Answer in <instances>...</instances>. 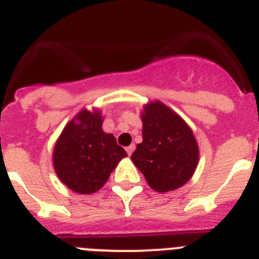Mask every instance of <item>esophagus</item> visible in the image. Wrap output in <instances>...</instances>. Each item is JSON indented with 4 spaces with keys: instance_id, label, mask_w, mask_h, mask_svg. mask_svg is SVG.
Listing matches in <instances>:
<instances>
[{
    "instance_id": "esophagus-1",
    "label": "esophagus",
    "mask_w": 259,
    "mask_h": 259,
    "mask_svg": "<svg viewBox=\"0 0 259 259\" xmlns=\"http://www.w3.org/2000/svg\"><path fill=\"white\" fill-rule=\"evenodd\" d=\"M125 150H127L128 155H131L132 153H134V150H135V145H134V144H132V145H130V146H127V148H125Z\"/></svg>"
}]
</instances>
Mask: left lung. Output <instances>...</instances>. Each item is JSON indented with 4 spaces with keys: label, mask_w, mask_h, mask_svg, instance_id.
Wrapping results in <instances>:
<instances>
[{
    "label": "left lung",
    "mask_w": 259,
    "mask_h": 259,
    "mask_svg": "<svg viewBox=\"0 0 259 259\" xmlns=\"http://www.w3.org/2000/svg\"><path fill=\"white\" fill-rule=\"evenodd\" d=\"M143 143L131 155L146 183L157 192L180 188L198 164V145L189 125L162 102L144 107Z\"/></svg>",
    "instance_id": "1"
}]
</instances>
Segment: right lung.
<instances>
[{"instance_id": "obj_1", "label": "right lung", "mask_w": 259, "mask_h": 259, "mask_svg": "<svg viewBox=\"0 0 259 259\" xmlns=\"http://www.w3.org/2000/svg\"><path fill=\"white\" fill-rule=\"evenodd\" d=\"M127 157L113 134L102 131L100 111L81 110L66 124L53 152L59 180L71 191L91 194L104 187L110 174Z\"/></svg>"}]
</instances>
